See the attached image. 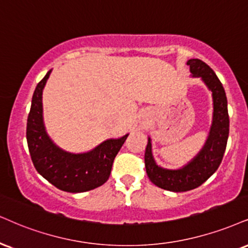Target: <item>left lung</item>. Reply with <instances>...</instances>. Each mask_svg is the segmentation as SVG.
Returning <instances> with one entry per match:
<instances>
[{"instance_id": "left-lung-1", "label": "left lung", "mask_w": 248, "mask_h": 248, "mask_svg": "<svg viewBox=\"0 0 248 248\" xmlns=\"http://www.w3.org/2000/svg\"><path fill=\"white\" fill-rule=\"evenodd\" d=\"M187 65L192 77L201 78L212 93L213 121L202 148L179 169H167L158 166L153 156L152 139L148 137L145 152L146 172L153 184L171 192L189 191L203 184L218 169L229 138L228 100L222 82L216 73L201 60H188Z\"/></svg>"}]
</instances>
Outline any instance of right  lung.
Instances as JSON below:
<instances>
[{
	"mask_svg": "<svg viewBox=\"0 0 248 248\" xmlns=\"http://www.w3.org/2000/svg\"><path fill=\"white\" fill-rule=\"evenodd\" d=\"M51 70L36 85L27 117L26 139L33 164L38 172L57 188L80 193L103 185L111 172L112 163L129 133L107 139L88 152L71 153L55 143L44 122L42 92Z\"/></svg>",
	"mask_w": 248,
	"mask_h": 248,
	"instance_id": "add662e5",
	"label": "right lung"
}]
</instances>
